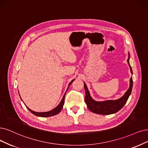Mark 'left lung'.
<instances>
[{
	"mask_svg": "<svg viewBox=\"0 0 148 148\" xmlns=\"http://www.w3.org/2000/svg\"><path fill=\"white\" fill-rule=\"evenodd\" d=\"M129 57L130 54L129 53V58L127 59V63L129 65L131 73H133L132 68L129 64ZM133 86V80L131 77L130 79V86L128 90L124 94V95L119 99L114 101H106L103 102H97L94 101L91 97L90 92L87 88V86L84 82V88L85 90V101L87 105V107L89 110L95 113L100 114H110L116 113L123 107L126 103L128 98L132 92Z\"/></svg>",
	"mask_w": 148,
	"mask_h": 148,
	"instance_id": "1",
	"label": "left lung"
}]
</instances>
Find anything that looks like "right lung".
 <instances>
[{
  "label": "right lung",
  "mask_w": 148,
  "mask_h": 148,
  "mask_svg": "<svg viewBox=\"0 0 148 148\" xmlns=\"http://www.w3.org/2000/svg\"><path fill=\"white\" fill-rule=\"evenodd\" d=\"M74 80H73L69 84V85H68V89L67 90H68L69 88V85L71 84V83L73 82L74 81ZM66 90V91H67ZM66 92L64 93L62 99L61 101V102H60V103H59V105L55 108L54 109H53V110L49 111V112H34L31 110L30 109H29L28 107H27V108L29 109V111L32 113L34 114H35V115L37 116H40V117H49V116H53V115H56V114H58L60 111H61L62 110L63 108V104H64V97H65V95H66Z\"/></svg>",
  "instance_id": "obj_1"
}]
</instances>
